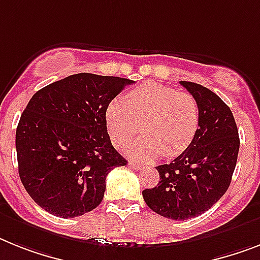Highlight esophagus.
Instances as JSON below:
<instances>
[{
    "label": "esophagus",
    "instance_id": "esophagus-1",
    "mask_svg": "<svg viewBox=\"0 0 260 260\" xmlns=\"http://www.w3.org/2000/svg\"><path fill=\"white\" fill-rule=\"evenodd\" d=\"M128 166L132 167V169H134V170H142L143 169V165L138 164V162H134V160H130V162H128Z\"/></svg>",
    "mask_w": 260,
    "mask_h": 260
}]
</instances>
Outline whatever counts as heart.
<instances>
[{
  "mask_svg": "<svg viewBox=\"0 0 260 260\" xmlns=\"http://www.w3.org/2000/svg\"><path fill=\"white\" fill-rule=\"evenodd\" d=\"M143 127L142 138L128 146L130 155L151 160L164 153L175 156L194 141L199 127V106L191 94L156 82L135 87L128 102L114 98L106 109V125L117 147L127 145Z\"/></svg>",
  "mask_w": 260,
  "mask_h": 260,
  "instance_id": "1",
  "label": "heart"
}]
</instances>
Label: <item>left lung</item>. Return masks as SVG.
I'll return each instance as SVG.
<instances>
[{
    "label": "left lung",
    "instance_id": "1",
    "mask_svg": "<svg viewBox=\"0 0 260 260\" xmlns=\"http://www.w3.org/2000/svg\"><path fill=\"white\" fill-rule=\"evenodd\" d=\"M179 83L198 102V132L181 155L156 166L159 182L142 195L156 214L186 220L211 209L227 191L237 166L239 134L230 107L214 91L194 82Z\"/></svg>",
    "mask_w": 260,
    "mask_h": 260
}]
</instances>
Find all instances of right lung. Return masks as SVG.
I'll list each match as a JSON object with an SVG mask.
<instances>
[{"mask_svg":"<svg viewBox=\"0 0 260 260\" xmlns=\"http://www.w3.org/2000/svg\"><path fill=\"white\" fill-rule=\"evenodd\" d=\"M132 83L79 73L31 96L17 126V160L23 187L45 211L68 219L102 202L107 174L127 164L111 145L106 109Z\"/></svg>","mask_w":260,"mask_h":260,"instance_id":"add662e5","label":"right lung"}]
</instances>
